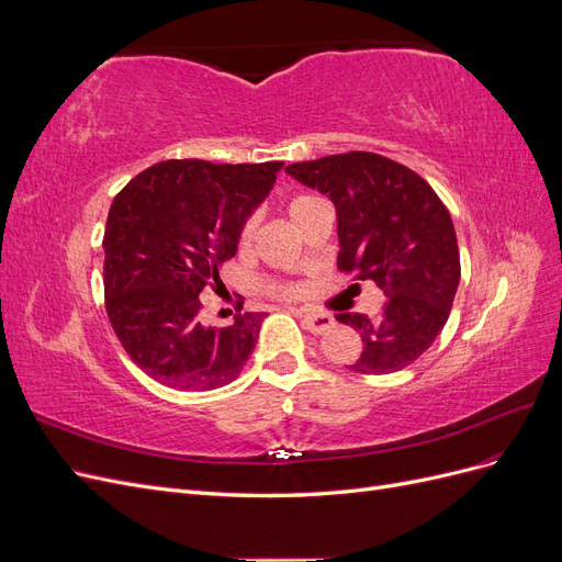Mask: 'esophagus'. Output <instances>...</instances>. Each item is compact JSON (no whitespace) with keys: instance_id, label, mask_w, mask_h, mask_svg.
<instances>
[{"instance_id":"obj_1","label":"esophagus","mask_w":562,"mask_h":562,"mask_svg":"<svg viewBox=\"0 0 562 562\" xmlns=\"http://www.w3.org/2000/svg\"><path fill=\"white\" fill-rule=\"evenodd\" d=\"M302 318V326L314 335L326 333L335 326V318L330 314H316V312H295Z\"/></svg>"}]
</instances>
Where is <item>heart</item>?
<instances>
[{
  "label": "heart",
  "mask_w": 562,
  "mask_h": 562,
  "mask_svg": "<svg viewBox=\"0 0 562 562\" xmlns=\"http://www.w3.org/2000/svg\"><path fill=\"white\" fill-rule=\"evenodd\" d=\"M310 199H314V196H312V194H297V196H293V199H291V215L302 206V203H307ZM255 229H258V217L250 215V217L246 220V223L241 225V229H239V244H241V246H248V244H250ZM260 288H265L267 293H277V295H293V293H295L293 288L281 285V283H277V281H262Z\"/></svg>",
  "instance_id": "heart-1"
}]
</instances>
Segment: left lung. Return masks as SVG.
Here are the masks:
<instances>
[{"label": "left lung", "instance_id": "8db88e82", "mask_svg": "<svg viewBox=\"0 0 562 562\" xmlns=\"http://www.w3.org/2000/svg\"><path fill=\"white\" fill-rule=\"evenodd\" d=\"M285 171L335 203L339 271L375 281L386 295L375 316L335 314L363 339L349 370L386 375L417 361L443 330L459 285V248L443 201L422 176L375 151H345Z\"/></svg>", "mask_w": 562, "mask_h": 562}]
</instances>
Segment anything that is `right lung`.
<instances>
[{"mask_svg":"<svg viewBox=\"0 0 562 562\" xmlns=\"http://www.w3.org/2000/svg\"><path fill=\"white\" fill-rule=\"evenodd\" d=\"M281 161L168 159L135 176L110 206L103 248L105 310L131 361L180 391L239 378L258 342L262 312L225 328L201 321L203 288L236 255L239 229L269 194Z\"/></svg>","mask_w":562,"mask_h":562,"instance_id":"1","label":"right lung"}]
</instances>
